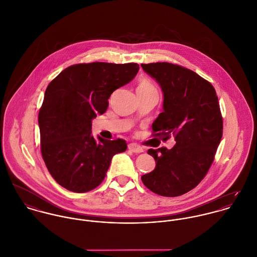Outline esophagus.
Returning a JSON list of instances; mask_svg holds the SVG:
<instances>
[{"mask_svg":"<svg viewBox=\"0 0 257 257\" xmlns=\"http://www.w3.org/2000/svg\"><path fill=\"white\" fill-rule=\"evenodd\" d=\"M128 149L130 151H132L133 153H142L144 151L143 148L141 146H139L138 144H136V143H130L128 145Z\"/></svg>","mask_w":257,"mask_h":257,"instance_id":"34e87169","label":"esophagus"}]
</instances>
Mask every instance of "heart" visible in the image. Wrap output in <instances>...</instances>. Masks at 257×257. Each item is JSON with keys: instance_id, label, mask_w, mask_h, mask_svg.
I'll list each match as a JSON object with an SVG mask.
<instances>
[{"instance_id": "1", "label": "heart", "mask_w": 257, "mask_h": 257, "mask_svg": "<svg viewBox=\"0 0 257 257\" xmlns=\"http://www.w3.org/2000/svg\"><path fill=\"white\" fill-rule=\"evenodd\" d=\"M137 91L148 93V92H157V89L150 79H148L147 77H141L138 81Z\"/></svg>"}]
</instances>
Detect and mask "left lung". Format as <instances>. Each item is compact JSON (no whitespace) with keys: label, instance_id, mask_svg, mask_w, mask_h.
Returning a JSON list of instances; mask_svg holds the SVG:
<instances>
[{"label":"left lung","instance_id":"8db88e82","mask_svg":"<svg viewBox=\"0 0 257 257\" xmlns=\"http://www.w3.org/2000/svg\"><path fill=\"white\" fill-rule=\"evenodd\" d=\"M160 84L164 110L152 124V136L176 145L149 149L156 168L143 184L163 197H179L196 188L208 172L222 137V116L214 87L198 73L170 62L142 63Z\"/></svg>","mask_w":257,"mask_h":257}]
</instances>
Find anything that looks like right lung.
<instances>
[{
	"instance_id": "obj_1",
	"label": "right lung",
	"mask_w": 257,
	"mask_h": 257,
	"mask_svg": "<svg viewBox=\"0 0 257 257\" xmlns=\"http://www.w3.org/2000/svg\"><path fill=\"white\" fill-rule=\"evenodd\" d=\"M139 64L77 63L62 70L48 85L39 112L41 152L55 182L74 193H86L104 180L112 157L125 152L123 139L91 135L92 119L108 108L117 88L130 82Z\"/></svg>"
}]
</instances>
